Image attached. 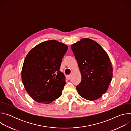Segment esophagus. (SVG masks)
Masks as SVG:
<instances>
[{
	"label": "esophagus",
	"instance_id": "34e87169",
	"mask_svg": "<svg viewBox=\"0 0 131 131\" xmlns=\"http://www.w3.org/2000/svg\"><path fill=\"white\" fill-rule=\"evenodd\" d=\"M71 74H70V75H67V76H66V79H67V80H69V79L71 78Z\"/></svg>",
	"mask_w": 131,
	"mask_h": 131
}]
</instances>
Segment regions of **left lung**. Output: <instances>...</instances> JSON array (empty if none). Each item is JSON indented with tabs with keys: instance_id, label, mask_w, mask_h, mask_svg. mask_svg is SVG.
<instances>
[{
	"instance_id": "8db88e82",
	"label": "left lung",
	"mask_w": 131,
	"mask_h": 131,
	"mask_svg": "<svg viewBox=\"0 0 131 131\" xmlns=\"http://www.w3.org/2000/svg\"><path fill=\"white\" fill-rule=\"evenodd\" d=\"M81 73L77 85L78 94L94 101L107 92L113 78V67L109 56L96 42L83 38L71 46Z\"/></svg>"
}]
</instances>
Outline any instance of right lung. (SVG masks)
Wrapping results in <instances>:
<instances>
[{
  "instance_id": "add662e5",
  "label": "right lung",
  "mask_w": 131,
  "mask_h": 131,
  "mask_svg": "<svg viewBox=\"0 0 131 131\" xmlns=\"http://www.w3.org/2000/svg\"><path fill=\"white\" fill-rule=\"evenodd\" d=\"M67 45L55 40L41 42L27 54L22 70V81L26 92L35 101L49 104L62 94L66 84L60 71Z\"/></svg>"
}]
</instances>
